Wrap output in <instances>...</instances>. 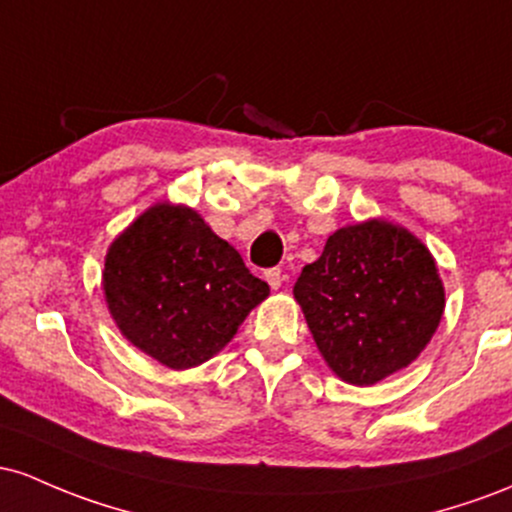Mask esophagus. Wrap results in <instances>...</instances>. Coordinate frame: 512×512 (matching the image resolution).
Instances as JSON below:
<instances>
[{"label":"esophagus","instance_id":"esophagus-1","mask_svg":"<svg viewBox=\"0 0 512 512\" xmlns=\"http://www.w3.org/2000/svg\"><path fill=\"white\" fill-rule=\"evenodd\" d=\"M266 280H268V285L273 287V290H278V287L283 285L285 273L280 271V268H268V271H266Z\"/></svg>","mask_w":512,"mask_h":512}]
</instances>
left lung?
Here are the masks:
<instances>
[{
	"label": "left lung",
	"instance_id": "1",
	"mask_svg": "<svg viewBox=\"0 0 512 512\" xmlns=\"http://www.w3.org/2000/svg\"><path fill=\"white\" fill-rule=\"evenodd\" d=\"M292 292L319 353L358 387L411 365L445 309L430 251L409 229L384 220L336 229Z\"/></svg>",
	"mask_w": 512,
	"mask_h": 512
}]
</instances>
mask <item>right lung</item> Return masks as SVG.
Segmentation results:
<instances>
[{
	"label": "right lung",
	"mask_w": 512,
	"mask_h": 512,
	"mask_svg": "<svg viewBox=\"0 0 512 512\" xmlns=\"http://www.w3.org/2000/svg\"><path fill=\"white\" fill-rule=\"evenodd\" d=\"M103 292L132 346L188 370L220 353L271 287L198 212L157 203L111 244Z\"/></svg>",
	"instance_id": "1"
}]
</instances>
